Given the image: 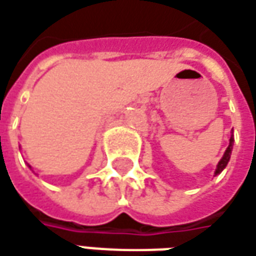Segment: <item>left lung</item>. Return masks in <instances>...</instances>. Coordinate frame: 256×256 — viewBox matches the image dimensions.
<instances>
[{"label":"left lung","instance_id":"8db88e82","mask_svg":"<svg viewBox=\"0 0 256 256\" xmlns=\"http://www.w3.org/2000/svg\"><path fill=\"white\" fill-rule=\"evenodd\" d=\"M232 144H234V137L231 136V138H230V146L226 147V150H225L222 158L220 160V163H218V166H216V174H220V172H222L225 167H226V164H228V162H230V157H231V152H232Z\"/></svg>","mask_w":256,"mask_h":256}]
</instances>
